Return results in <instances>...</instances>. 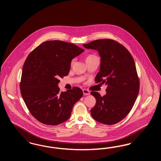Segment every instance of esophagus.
Wrapping results in <instances>:
<instances>
[{"instance_id": "1", "label": "esophagus", "mask_w": 161, "mask_h": 161, "mask_svg": "<svg viewBox=\"0 0 161 161\" xmlns=\"http://www.w3.org/2000/svg\"><path fill=\"white\" fill-rule=\"evenodd\" d=\"M91 78H91L92 80H93V79H94V77H91ZM86 91H87V90H86Z\"/></svg>"}]
</instances>
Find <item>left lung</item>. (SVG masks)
Segmentation results:
<instances>
[{
  "instance_id": "1",
  "label": "left lung",
  "mask_w": 161,
  "mask_h": 161,
  "mask_svg": "<svg viewBox=\"0 0 161 161\" xmlns=\"http://www.w3.org/2000/svg\"><path fill=\"white\" fill-rule=\"evenodd\" d=\"M83 51L72 43L49 40L28 55L20 88L26 107L39 122L56 125L69 119L72 107L80 98L71 88L60 91L58 78L68 75L72 60Z\"/></svg>"
}]
</instances>
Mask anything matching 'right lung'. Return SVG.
<instances>
[{
  "label": "right lung",
  "instance_id": "add662e5",
  "mask_svg": "<svg viewBox=\"0 0 161 161\" xmlns=\"http://www.w3.org/2000/svg\"><path fill=\"white\" fill-rule=\"evenodd\" d=\"M83 46L99 53L100 71L95 80L107 86V94L95 98L92 118L104 124L119 123L129 114L138 97L139 81L133 58L125 47L111 39L94 40Z\"/></svg>",
  "mask_w": 161,
  "mask_h": 161
}]
</instances>
